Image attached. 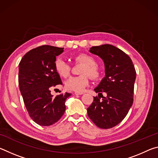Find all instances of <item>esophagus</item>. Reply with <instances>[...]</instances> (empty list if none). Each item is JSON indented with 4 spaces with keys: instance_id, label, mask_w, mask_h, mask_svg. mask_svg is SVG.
<instances>
[{
    "instance_id": "obj_1",
    "label": "esophagus",
    "mask_w": 158,
    "mask_h": 158,
    "mask_svg": "<svg viewBox=\"0 0 158 158\" xmlns=\"http://www.w3.org/2000/svg\"><path fill=\"white\" fill-rule=\"evenodd\" d=\"M74 94H75L76 95H82V94H84V92H74Z\"/></svg>"
}]
</instances>
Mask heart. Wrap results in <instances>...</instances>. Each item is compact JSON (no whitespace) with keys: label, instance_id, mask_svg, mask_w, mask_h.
Returning <instances> with one entry per match:
<instances>
[{"label":"heart","instance_id":"b5f03b06","mask_svg":"<svg viewBox=\"0 0 158 158\" xmlns=\"http://www.w3.org/2000/svg\"><path fill=\"white\" fill-rule=\"evenodd\" d=\"M75 63H79L84 65L82 67L81 75L71 77L65 81V89L76 92L82 91L84 88L89 84V77L93 79H98L100 77V68L97 65L95 58L87 53H80L73 58ZM54 68L56 73L61 77H68L70 74L71 66L62 58H57L54 62Z\"/></svg>","mask_w":158,"mask_h":158}]
</instances>
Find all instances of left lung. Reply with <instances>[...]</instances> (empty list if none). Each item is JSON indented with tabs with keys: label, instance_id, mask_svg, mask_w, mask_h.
Wrapping results in <instances>:
<instances>
[{
	"label": "left lung",
	"instance_id": "8db88e82",
	"mask_svg": "<svg viewBox=\"0 0 158 158\" xmlns=\"http://www.w3.org/2000/svg\"><path fill=\"white\" fill-rule=\"evenodd\" d=\"M90 52L105 62V77L94 90L107 96L93 98L88 116L98 127L110 129L125 118L132 105L136 70L129 56L113 45L92 47Z\"/></svg>",
	"mask_w": 158,
	"mask_h": 158
}]
</instances>
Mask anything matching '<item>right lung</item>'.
I'll return each instance as SVG.
<instances>
[{"label": "right lung", "instance_id": "right-lung-1", "mask_svg": "<svg viewBox=\"0 0 158 158\" xmlns=\"http://www.w3.org/2000/svg\"><path fill=\"white\" fill-rule=\"evenodd\" d=\"M63 48L42 45L23 56L19 65V85L29 116L41 126H49L65 111L66 99L70 93L53 97L51 89L62 84L54 68L56 57Z\"/></svg>", "mask_w": 158, "mask_h": 158}]
</instances>
